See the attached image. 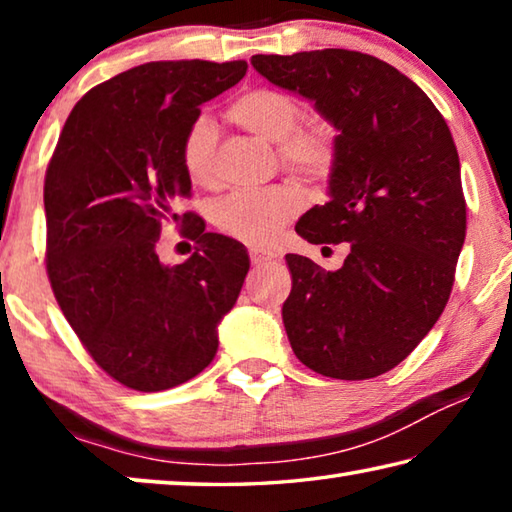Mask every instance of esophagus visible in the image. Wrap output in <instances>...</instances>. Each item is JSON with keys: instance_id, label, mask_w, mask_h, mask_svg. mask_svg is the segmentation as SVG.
Returning <instances> with one entry per match:
<instances>
[{"instance_id": "obj_1", "label": "esophagus", "mask_w": 512, "mask_h": 512, "mask_svg": "<svg viewBox=\"0 0 512 512\" xmlns=\"http://www.w3.org/2000/svg\"><path fill=\"white\" fill-rule=\"evenodd\" d=\"M248 255H250V262H253L255 266L268 264V262H273V259H275L271 250H264V248H250Z\"/></svg>"}]
</instances>
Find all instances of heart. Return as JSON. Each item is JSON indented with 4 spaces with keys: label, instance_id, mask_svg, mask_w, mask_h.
<instances>
[{
    "label": "heart",
    "instance_id": "heart-1",
    "mask_svg": "<svg viewBox=\"0 0 512 512\" xmlns=\"http://www.w3.org/2000/svg\"><path fill=\"white\" fill-rule=\"evenodd\" d=\"M230 117L246 131L280 144V162L291 171L309 178H323L334 167L336 140L332 126L325 121L300 124L302 106L289 92L257 88L232 103ZM216 128L210 117L198 115L187 126L180 160L187 178L198 187L214 180ZM302 207L298 192L287 187L266 189L255 194H235L216 207L214 223L223 235L244 244L266 246L280 235L284 225Z\"/></svg>",
    "mask_w": 512,
    "mask_h": 512
}]
</instances>
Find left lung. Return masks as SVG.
<instances>
[{"label":"left lung","mask_w":512,"mask_h":512,"mask_svg":"<svg viewBox=\"0 0 512 512\" xmlns=\"http://www.w3.org/2000/svg\"><path fill=\"white\" fill-rule=\"evenodd\" d=\"M268 81L316 101L334 124L329 201L296 225L309 244H348L339 271L287 255L282 320L318 375L359 381L393 370L443 314L465 241L461 164L447 121L409 76L348 49L262 56Z\"/></svg>","instance_id":"obj_1"}]
</instances>
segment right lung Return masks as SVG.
Listing matches in <instances>:
<instances>
[{
  "mask_svg": "<svg viewBox=\"0 0 512 512\" xmlns=\"http://www.w3.org/2000/svg\"><path fill=\"white\" fill-rule=\"evenodd\" d=\"M246 69L160 60L112 76L69 112L47 164L51 291L97 366L133 391H167L210 366L216 325L246 280V248L178 212L192 196L180 160L187 126ZM167 220L197 244L176 267L154 253Z\"/></svg>",
  "mask_w": 512,
  "mask_h": 512,
  "instance_id": "right-lung-1",
  "label": "right lung"
}]
</instances>
